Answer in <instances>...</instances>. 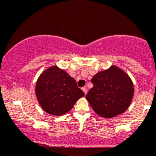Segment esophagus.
Instances as JSON below:
<instances>
[{
	"mask_svg": "<svg viewBox=\"0 0 156 156\" xmlns=\"http://www.w3.org/2000/svg\"><path fill=\"white\" fill-rule=\"evenodd\" d=\"M82 90L83 91L84 94H87V87H83V88H82Z\"/></svg>",
	"mask_w": 156,
	"mask_h": 156,
	"instance_id": "34e87169",
	"label": "esophagus"
}]
</instances>
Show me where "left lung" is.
Segmentation results:
<instances>
[{"label": "left lung", "mask_w": 156, "mask_h": 156, "mask_svg": "<svg viewBox=\"0 0 156 156\" xmlns=\"http://www.w3.org/2000/svg\"><path fill=\"white\" fill-rule=\"evenodd\" d=\"M91 81L93 87L86 98L97 114L112 118L127 110L133 96V85L121 69L112 66L97 73Z\"/></svg>", "instance_id": "8db88e82"}]
</instances>
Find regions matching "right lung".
<instances>
[{"mask_svg": "<svg viewBox=\"0 0 156 156\" xmlns=\"http://www.w3.org/2000/svg\"><path fill=\"white\" fill-rule=\"evenodd\" d=\"M36 94L42 109L51 115H63L84 96L76 80L56 66L48 68L39 77Z\"/></svg>", "mask_w": 156, "mask_h": 156, "instance_id": "add662e5", "label": "right lung"}]
</instances>
